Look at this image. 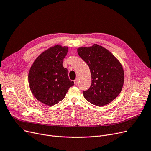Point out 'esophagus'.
I'll return each instance as SVG.
<instances>
[{"mask_svg":"<svg viewBox=\"0 0 151 151\" xmlns=\"http://www.w3.org/2000/svg\"><path fill=\"white\" fill-rule=\"evenodd\" d=\"M74 82L75 85H77L78 84V78H76V79L74 80Z\"/></svg>","mask_w":151,"mask_h":151,"instance_id":"esophagus-1","label":"esophagus"}]
</instances>
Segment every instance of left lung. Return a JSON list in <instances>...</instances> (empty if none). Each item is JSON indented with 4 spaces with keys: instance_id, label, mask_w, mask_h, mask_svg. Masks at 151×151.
<instances>
[{
    "instance_id": "obj_1",
    "label": "left lung",
    "mask_w": 151,
    "mask_h": 151,
    "mask_svg": "<svg viewBox=\"0 0 151 151\" xmlns=\"http://www.w3.org/2000/svg\"><path fill=\"white\" fill-rule=\"evenodd\" d=\"M77 52L88 65L92 76L90 88L83 91L85 98L97 106L107 105L122 91L124 72L121 63L108 50L97 44L80 47Z\"/></svg>"
}]
</instances>
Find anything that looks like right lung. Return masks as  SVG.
Masks as SVG:
<instances>
[{
  "mask_svg": "<svg viewBox=\"0 0 151 151\" xmlns=\"http://www.w3.org/2000/svg\"><path fill=\"white\" fill-rule=\"evenodd\" d=\"M68 51L66 46H54L42 53L30 68L28 81L32 93L46 105L53 106L62 101L74 85L63 66Z\"/></svg>",
  "mask_w": 151,
  "mask_h": 151,
  "instance_id": "1",
  "label": "right lung"
}]
</instances>
